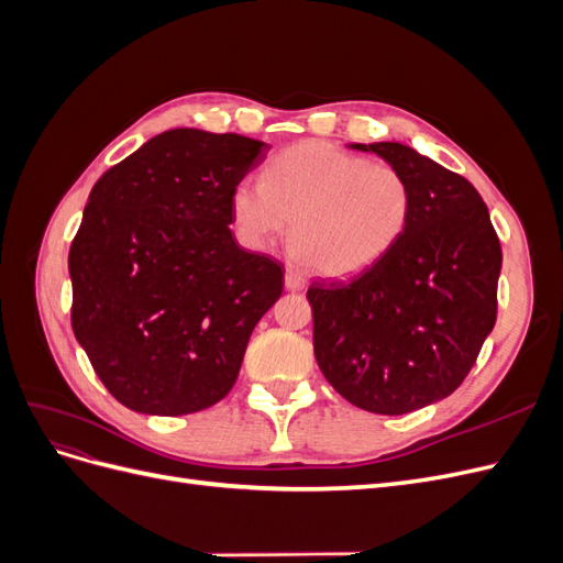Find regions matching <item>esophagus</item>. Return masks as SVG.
<instances>
[{
    "label": "esophagus",
    "mask_w": 563,
    "mask_h": 563,
    "mask_svg": "<svg viewBox=\"0 0 563 563\" xmlns=\"http://www.w3.org/2000/svg\"><path fill=\"white\" fill-rule=\"evenodd\" d=\"M284 286H286V291H302L305 288V279L298 275V272H294V269H286V275H284Z\"/></svg>",
    "instance_id": "1"
}]
</instances>
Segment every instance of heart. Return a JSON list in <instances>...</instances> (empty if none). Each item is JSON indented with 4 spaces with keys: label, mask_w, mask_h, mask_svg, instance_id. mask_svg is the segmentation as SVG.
<instances>
[{
    "label": "heart",
    "mask_w": 563,
    "mask_h": 563,
    "mask_svg": "<svg viewBox=\"0 0 563 563\" xmlns=\"http://www.w3.org/2000/svg\"><path fill=\"white\" fill-rule=\"evenodd\" d=\"M230 209L255 249H267L294 220V261L327 277H347L378 263L401 240L413 192L395 166L305 141L279 152L265 180L236 183Z\"/></svg>",
    "instance_id": "b5f03b06"
}]
</instances>
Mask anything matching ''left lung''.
I'll return each mask as SVG.
<instances>
[{
  "label": "left lung",
  "mask_w": 563,
  "mask_h": 563,
  "mask_svg": "<svg viewBox=\"0 0 563 563\" xmlns=\"http://www.w3.org/2000/svg\"><path fill=\"white\" fill-rule=\"evenodd\" d=\"M350 147L399 168L413 213L378 263L310 284L314 356L350 404L401 416L465 380L496 323L503 251L470 180L397 141Z\"/></svg>",
  "instance_id": "1"
}]
</instances>
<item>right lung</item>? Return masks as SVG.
<instances>
[{
    "instance_id": "add662e5",
    "label": "right lung",
    "mask_w": 563,
    "mask_h": 563,
    "mask_svg": "<svg viewBox=\"0 0 563 563\" xmlns=\"http://www.w3.org/2000/svg\"><path fill=\"white\" fill-rule=\"evenodd\" d=\"M269 145L168 129L100 176L70 246L73 331L110 395L185 416L240 376L284 269L236 244L230 197Z\"/></svg>"
}]
</instances>
